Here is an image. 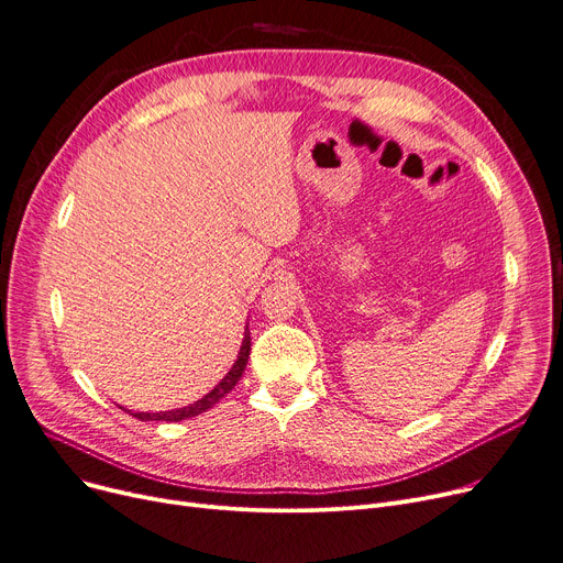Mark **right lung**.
<instances>
[{"instance_id":"obj_1","label":"right lung","mask_w":563,"mask_h":563,"mask_svg":"<svg viewBox=\"0 0 563 563\" xmlns=\"http://www.w3.org/2000/svg\"><path fill=\"white\" fill-rule=\"evenodd\" d=\"M249 353H251V332H249V325H246L244 328V340H242V346H240L235 364L231 366V371L227 373V376L219 380V385L212 391H208L203 398H199V400H195L190 405H185V407H178V409H169V411H135L133 417L140 419V421H169V423H178V421H185V419H192V417L203 415L206 409L217 405L223 396H227L238 385V380L242 378V373L246 368ZM126 411H131V409H126Z\"/></svg>"}]
</instances>
